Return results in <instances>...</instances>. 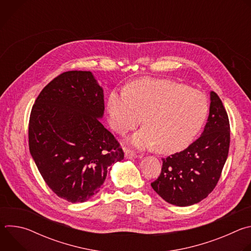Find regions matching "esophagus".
<instances>
[{
    "instance_id": "1",
    "label": "esophagus",
    "mask_w": 251,
    "mask_h": 251,
    "mask_svg": "<svg viewBox=\"0 0 251 251\" xmlns=\"http://www.w3.org/2000/svg\"><path fill=\"white\" fill-rule=\"evenodd\" d=\"M125 158L126 159H133V158H137V155L133 152H130V151H126L125 152Z\"/></svg>"
}]
</instances>
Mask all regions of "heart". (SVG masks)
<instances>
[{
  "mask_svg": "<svg viewBox=\"0 0 251 251\" xmlns=\"http://www.w3.org/2000/svg\"><path fill=\"white\" fill-rule=\"evenodd\" d=\"M112 128L120 134L143 127L130 139L139 148L170 154L188 147L201 129L208 102L200 90L169 79H141L112 91L107 103Z\"/></svg>",
  "mask_w": 251,
  "mask_h": 251,
  "instance_id": "1",
  "label": "heart"
}]
</instances>
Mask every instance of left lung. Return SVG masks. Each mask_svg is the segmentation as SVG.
Wrapping results in <instances>:
<instances>
[{
	"label": "left lung",
	"instance_id": "obj_1",
	"mask_svg": "<svg viewBox=\"0 0 251 251\" xmlns=\"http://www.w3.org/2000/svg\"><path fill=\"white\" fill-rule=\"evenodd\" d=\"M209 94V114L201 137L187 149L162 159L160 176L151 184L164 201L176 206L205 199L216 188L228 156V116L218 94Z\"/></svg>",
	"mask_w": 251,
	"mask_h": 251
}]
</instances>
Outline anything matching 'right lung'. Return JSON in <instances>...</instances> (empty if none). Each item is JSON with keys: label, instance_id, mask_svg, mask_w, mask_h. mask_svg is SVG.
Segmentation results:
<instances>
[{"label": "right lung", "instance_id": "1", "mask_svg": "<svg viewBox=\"0 0 251 251\" xmlns=\"http://www.w3.org/2000/svg\"><path fill=\"white\" fill-rule=\"evenodd\" d=\"M104 93L90 71L73 70L51 80L29 117L30 155L51 191L69 202L96 195L123 150L100 120Z\"/></svg>", "mask_w": 251, "mask_h": 251}]
</instances>
